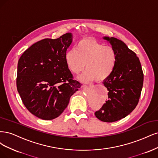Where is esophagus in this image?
Here are the masks:
<instances>
[{"label": "esophagus", "mask_w": 158, "mask_h": 158, "mask_svg": "<svg viewBox=\"0 0 158 158\" xmlns=\"http://www.w3.org/2000/svg\"><path fill=\"white\" fill-rule=\"evenodd\" d=\"M82 87H83V88H86V87H88V86L87 85H82Z\"/></svg>", "instance_id": "obj_1"}]
</instances>
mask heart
Segmentation results:
<instances>
[{
  "mask_svg": "<svg viewBox=\"0 0 158 158\" xmlns=\"http://www.w3.org/2000/svg\"><path fill=\"white\" fill-rule=\"evenodd\" d=\"M65 61L72 73L77 74L84 68L85 72L79 79L89 82L96 79L102 81L113 72L117 62L115 50L110 46H104L93 39L86 38L76 44L75 49L65 54Z\"/></svg>",
  "mask_w": 158,
  "mask_h": 158,
  "instance_id": "b5f03b06",
  "label": "heart"
}]
</instances>
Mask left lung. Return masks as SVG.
Returning a JSON list of instances; mask_svg holds the SVG:
<instances>
[{
  "instance_id": "8db88e82",
  "label": "left lung",
  "mask_w": 158,
  "mask_h": 158,
  "mask_svg": "<svg viewBox=\"0 0 158 158\" xmlns=\"http://www.w3.org/2000/svg\"><path fill=\"white\" fill-rule=\"evenodd\" d=\"M103 39L115 50L117 62L113 72L103 81L108 98L95 115L102 121L111 123L125 118L136 108L144 75L139 58L122 40L109 37Z\"/></svg>"
}]
</instances>
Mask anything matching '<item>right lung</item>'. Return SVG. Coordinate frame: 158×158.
<instances>
[{
  "instance_id": "obj_1",
  "label": "right lung",
  "mask_w": 158,
  "mask_h": 158,
  "mask_svg": "<svg viewBox=\"0 0 158 158\" xmlns=\"http://www.w3.org/2000/svg\"><path fill=\"white\" fill-rule=\"evenodd\" d=\"M72 43L71 33L43 39L25 50L18 61V91L26 108L40 119L58 118L81 87L65 61Z\"/></svg>"
}]
</instances>
